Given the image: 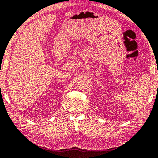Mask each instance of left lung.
Wrapping results in <instances>:
<instances>
[{"label":"left lung","mask_w":158,"mask_h":158,"mask_svg":"<svg viewBox=\"0 0 158 158\" xmlns=\"http://www.w3.org/2000/svg\"><path fill=\"white\" fill-rule=\"evenodd\" d=\"M157 73H158V71H157Z\"/></svg>","instance_id":"left-lung-1"}]
</instances>
